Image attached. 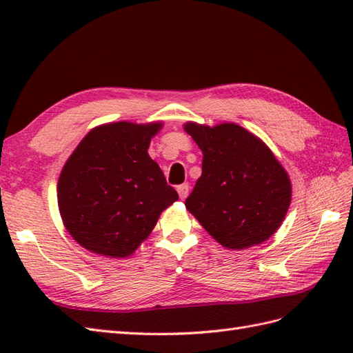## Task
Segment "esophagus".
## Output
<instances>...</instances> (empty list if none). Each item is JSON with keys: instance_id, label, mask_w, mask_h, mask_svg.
Returning a JSON list of instances; mask_svg holds the SVG:
<instances>
[{"instance_id": "obj_1", "label": "esophagus", "mask_w": 353, "mask_h": 353, "mask_svg": "<svg viewBox=\"0 0 353 353\" xmlns=\"http://www.w3.org/2000/svg\"><path fill=\"white\" fill-rule=\"evenodd\" d=\"M177 192H179V197H181L182 200H185L186 197H188V192H190V186H188V183L179 185V186H177Z\"/></svg>"}]
</instances>
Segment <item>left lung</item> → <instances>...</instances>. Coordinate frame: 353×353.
<instances>
[{
    "mask_svg": "<svg viewBox=\"0 0 353 353\" xmlns=\"http://www.w3.org/2000/svg\"><path fill=\"white\" fill-rule=\"evenodd\" d=\"M203 152L201 176L185 206L228 249L267 241L291 203V182L264 142L234 123H186Z\"/></svg>",
    "mask_w": 353,
    "mask_h": 353,
    "instance_id": "1",
    "label": "left lung"
}]
</instances>
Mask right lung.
I'll list each match as a JSON object with an SVG mask.
<instances>
[{
  "mask_svg": "<svg viewBox=\"0 0 353 353\" xmlns=\"http://www.w3.org/2000/svg\"><path fill=\"white\" fill-rule=\"evenodd\" d=\"M161 129L162 123L99 125L66 161L57 182L59 211L86 250L130 256L179 199L147 152Z\"/></svg>",
  "mask_w": 353,
  "mask_h": 353,
  "instance_id": "right-lung-1",
  "label": "right lung"
}]
</instances>
